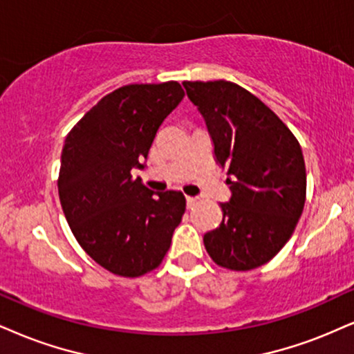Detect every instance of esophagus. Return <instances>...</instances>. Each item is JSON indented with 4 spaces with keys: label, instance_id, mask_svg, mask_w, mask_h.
Returning a JSON list of instances; mask_svg holds the SVG:
<instances>
[{
    "label": "esophagus",
    "instance_id": "obj_1",
    "mask_svg": "<svg viewBox=\"0 0 354 354\" xmlns=\"http://www.w3.org/2000/svg\"><path fill=\"white\" fill-rule=\"evenodd\" d=\"M185 200H187V207H189V208H190L192 205H194L195 202H197V198H195V197H187Z\"/></svg>",
    "mask_w": 354,
    "mask_h": 354
}]
</instances>
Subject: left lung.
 I'll use <instances>...</instances> for the list:
<instances>
[{"label": "left lung", "mask_w": 354, "mask_h": 354, "mask_svg": "<svg viewBox=\"0 0 354 354\" xmlns=\"http://www.w3.org/2000/svg\"><path fill=\"white\" fill-rule=\"evenodd\" d=\"M207 123L216 162L231 176L223 220L203 236L213 263L251 270L289 241L304 212L307 172L297 138L259 98L226 80L184 82Z\"/></svg>", "instance_id": "8db88e82"}]
</instances>
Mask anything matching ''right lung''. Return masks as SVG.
<instances>
[{"instance_id": "obj_1", "label": "right lung", "mask_w": 354, "mask_h": 354, "mask_svg": "<svg viewBox=\"0 0 354 354\" xmlns=\"http://www.w3.org/2000/svg\"><path fill=\"white\" fill-rule=\"evenodd\" d=\"M184 98L177 82L124 85L71 129L57 187L73 236L95 263L141 277L162 263L185 212L182 192L154 194L133 178L157 129Z\"/></svg>"}]
</instances>
